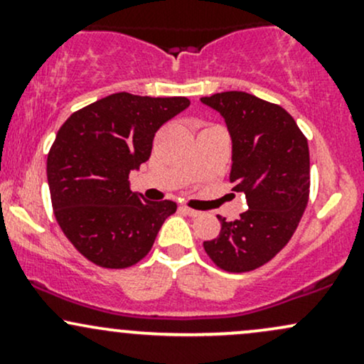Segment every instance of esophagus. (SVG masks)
Here are the masks:
<instances>
[{
  "label": "esophagus",
  "mask_w": 364,
  "mask_h": 364,
  "mask_svg": "<svg viewBox=\"0 0 364 364\" xmlns=\"http://www.w3.org/2000/svg\"><path fill=\"white\" fill-rule=\"evenodd\" d=\"M181 210L185 212L186 215H190V217H198V215H202V212L195 210V208H190V207H181Z\"/></svg>",
  "instance_id": "1"
}]
</instances>
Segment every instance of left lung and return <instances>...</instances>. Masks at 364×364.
<instances>
[{
	"instance_id": "obj_1",
	"label": "left lung",
	"mask_w": 364,
	"mask_h": 364,
	"mask_svg": "<svg viewBox=\"0 0 364 364\" xmlns=\"http://www.w3.org/2000/svg\"><path fill=\"white\" fill-rule=\"evenodd\" d=\"M202 102L224 116L232 139V190L248 210L220 220L215 240L203 241L210 260L241 274L270 262L289 243L310 196V150L296 121L279 104L246 92H220Z\"/></svg>"
}]
</instances>
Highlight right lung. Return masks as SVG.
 Here are the masks:
<instances>
[{"mask_svg": "<svg viewBox=\"0 0 364 364\" xmlns=\"http://www.w3.org/2000/svg\"><path fill=\"white\" fill-rule=\"evenodd\" d=\"M190 106L186 97L107 95L75 111L48 154L53 212L87 260L104 269L135 265L178 205L129 190V171L149 161L156 132Z\"/></svg>", "mask_w": 364, "mask_h": 364, "instance_id": "1", "label": "right lung"}]
</instances>
